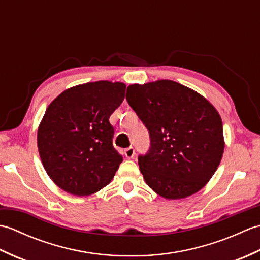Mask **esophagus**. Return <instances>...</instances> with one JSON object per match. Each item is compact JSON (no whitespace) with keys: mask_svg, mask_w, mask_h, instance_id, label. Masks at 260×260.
I'll use <instances>...</instances> for the list:
<instances>
[{"mask_svg":"<svg viewBox=\"0 0 260 260\" xmlns=\"http://www.w3.org/2000/svg\"><path fill=\"white\" fill-rule=\"evenodd\" d=\"M124 154H125V156L127 157V158H133L134 156H135V150H134V147H127L126 150L124 151Z\"/></svg>","mask_w":260,"mask_h":260,"instance_id":"34e87169","label":"esophagus"}]
</instances>
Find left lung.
<instances>
[{"label": "left lung", "instance_id": "1", "mask_svg": "<svg viewBox=\"0 0 260 260\" xmlns=\"http://www.w3.org/2000/svg\"><path fill=\"white\" fill-rule=\"evenodd\" d=\"M126 99L150 132V152L139 157L146 184L168 200L200 191L224 151L218 110L196 90L168 79L131 85Z\"/></svg>", "mask_w": 260, "mask_h": 260}]
</instances>
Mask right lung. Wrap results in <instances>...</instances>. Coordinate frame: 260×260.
<instances>
[{"instance_id": "obj_1", "label": "right lung", "mask_w": 260, "mask_h": 260, "mask_svg": "<svg viewBox=\"0 0 260 260\" xmlns=\"http://www.w3.org/2000/svg\"><path fill=\"white\" fill-rule=\"evenodd\" d=\"M124 82L99 80L68 88L49 105L38 127V150L54 184L84 197L113 180L123 157L113 146L109 117L125 98Z\"/></svg>"}]
</instances>
